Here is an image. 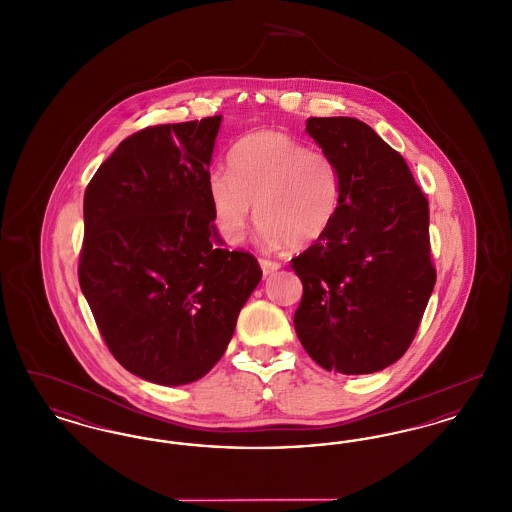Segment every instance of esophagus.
<instances>
[{"instance_id":"esophagus-1","label":"esophagus","mask_w":512,"mask_h":512,"mask_svg":"<svg viewBox=\"0 0 512 512\" xmlns=\"http://www.w3.org/2000/svg\"><path fill=\"white\" fill-rule=\"evenodd\" d=\"M259 265L263 268V274H265V276L272 274V272H276V270L280 268V263L270 261V259H259Z\"/></svg>"}]
</instances>
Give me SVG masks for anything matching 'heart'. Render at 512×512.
Segmentation results:
<instances>
[{
  "instance_id": "heart-1",
  "label": "heart",
  "mask_w": 512,
  "mask_h": 512,
  "mask_svg": "<svg viewBox=\"0 0 512 512\" xmlns=\"http://www.w3.org/2000/svg\"><path fill=\"white\" fill-rule=\"evenodd\" d=\"M228 169L207 178V194L222 238L240 244L257 203L259 240L303 249L326 236L338 215L340 169L322 149H309L278 130L240 138Z\"/></svg>"
}]
</instances>
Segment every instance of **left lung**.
Masks as SVG:
<instances>
[{
	"instance_id": "left-lung-1",
	"label": "left lung",
	"mask_w": 512,
	"mask_h": 512,
	"mask_svg": "<svg viewBox=\"0 0 512 512\" xmlns=\"http://www.w3.org/2000/svg\"><path fill=\"white\" fill-rule=\"evenodd\" d=\"M305 130L336 161L341 199L326 236L292 259L303 284L293 326L322 368L378 372L409 349L436 284L428 199L365 122L311 117Z\"/></svg>"
}]
</instances>
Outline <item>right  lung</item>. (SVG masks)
I'll list each match as a JSON object with an SVG mask.
<instances>
[{
  "label": "right lung",
  "instance_id": "obj_1",
  "mask_svg": "<svg viewBox=\"0 0 512 512\" xmlns=\"http://www.w3.org/2000/svg\"><path fill=\"white\" fill-rule=\"evenodd\" d=\"M222 117L157 124L122 140L84 194L78 282L128 372L199 380L224 355L263 270L222 247L207 194Z\"/></svg>",
  "mask_w": 512,
  "mask_h": 512
}]
</instances>
